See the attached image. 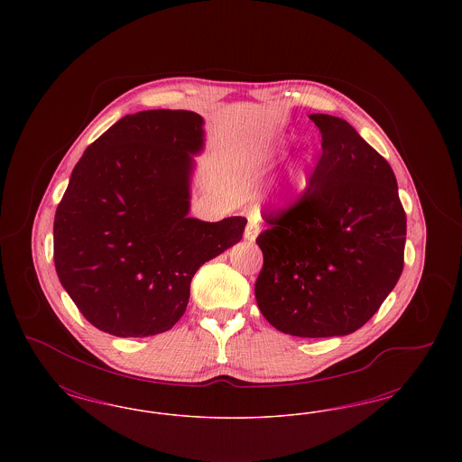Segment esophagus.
I'll return each instance as SVG.
<instances>
[{"instance_id":"esophagus-1","label":"esophagus","mask_w":462,"mask_h":462,"mask_svg":"<svg viewBox=\"0 0 462 462\" xmlns=\"http://www.w3.org/2000/svg\"><path fill=\"white\" fill-rule=\"evenodd\" d=\"M258 234H260V221H258L256 217H249L247 218V226L244 230V239L247 242H254L256 237H258Z\"/></svg>"}]
</instances>
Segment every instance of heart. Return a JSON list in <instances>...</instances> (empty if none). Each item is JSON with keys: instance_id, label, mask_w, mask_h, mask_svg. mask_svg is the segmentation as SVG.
Listing matches in <instances>:
<instances>
[{"instance_id": "1", "label": "heart", "mask_w": 462, "mask_h": 462, "mask_svg": "<svg viewBox=\"0 0 462 462\" xmlns=\"http://www.w3.org/2000/svg\"><path fill=\"white\" fill-rule=\"evenodd\" d=\"M307 187V176L298 164H291L284 176L277 181L272 192V200L277 208L286 209Z\"/></svg>"}]
</instances>
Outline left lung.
Listing matches in <instances>:
<instances>
[{
	"instance_id": "obj_1",
	"label": "left lung",
	"mask_w": 462,
	"mask_h": 462,
	"mask_svg": "<svg viewBox=\"0 0 462 462\" xmlns=\"http://www.w3.org/2000/svg\"><path fill=\"white\" fill-rule=\"evenodd\" d=\"M322 155L307 192L258 236L254 296L264 319L300 337L346 336L383 305L403 270L407 220L392 166L350 123L310 114Z\"/></svg>"
}]
</instances>
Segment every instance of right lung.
<instances>
[{"label":"right lung","instance_id":"1","mask_svg":"<svg viewBox=\"0 0 462 462\" xmlns=\"http://www.w3.org/2000/svg\"><path fill=\"white\" fill-rule=\"evenodd\" d=\"M204 119L128 114L74 166L53 223L55 270L89 324L117 337L170 330L199 268L241 241L247 220L190 218Z\"/></svg>","mask_w":462,"mask_h":462}]
</instances>
